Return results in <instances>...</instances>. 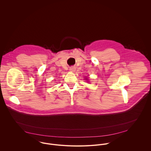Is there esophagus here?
<instances>
[{
    "mask_svg": "<svg viewBox=\"0 0 151 151\" xmlns=\"http://www.w3.org/2000/svg\"><path fill=\"white\" fill-rule=\"evenodd\" d=\"M69 70H70V71H74L76 70V67H74V66H71V67H70Z\"/></svg>",
    "mask_w": 151,
    "mask_h": 151,
    "instance_id": "esophagus-1",
    "label": "esophagus"
}]
</instances>
